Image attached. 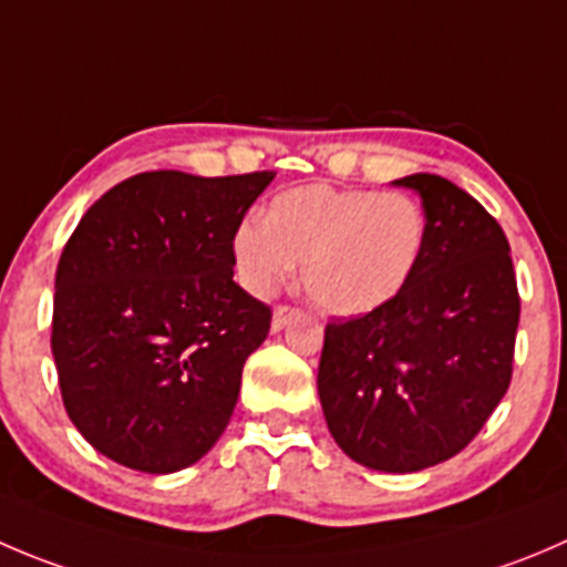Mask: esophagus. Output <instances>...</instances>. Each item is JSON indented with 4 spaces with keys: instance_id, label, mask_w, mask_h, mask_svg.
<instances>
[{
    "instance_id": "1",
    "label": "esophagus",
    "mask_w": 567,
    "mask_h": 567,
    "mask_svg": "<svg viewBox=\"0 0 567 567\" xmlns=\"http://www.w3.org/2000/svg\"><path fill=\"white\" fill-rule=\"evenodd\" d=\"M293 316H296V310H290V307L279 305L277 310H274V316H271V332H279V329H282L285 323H288Z\"/></svg>"
}]
</instances>
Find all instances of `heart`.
<instances>
[{
    "label": "heart",
    "mask_w": 567,
    "mask_h": 567,
    "mask_svg": "<svg viewBox=\"0 0 567 567\" xmlns=\"http://www.w3.org/2000/svg\"><path fill=\"white\" fill-rule=\"evenodd\" d=\"M426 246V213L406 194L301 185L282 190L266 218H246L233 238L244 288L271 296L301 262L318 310L357 318L390 305L410 285Z\"/></svg>",
    "instance_id": "heart-1"
}]
</instances>
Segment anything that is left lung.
<instances>
[{
    "mask_svg": "<svg viewBox=\"0 0 567 567\" xmlns=\"http://www.w3.org/2000/svg\"><path fill=\"white\" fill-rule=\"evenodd\" d=\"M421 196L426 246L390 305L329 323L318 399L346 457L415 474L463 452L513 377L520 299L496 218L449 179H393Z\"/></svg>",
    "mask_w": 567,
    "mask_h": 567,
    "instance_id": "1",
    "label": "left lung"
}]
</instances>
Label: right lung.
Instances as JSON below:
<instances>
[{
  "instance_id": "right-lung-1",
  "label": "right lung",
  "mask_w": 567,
  "mask_h": 567,
  "mask_svg": "<svg viewBox=\"0 0 567 567\" xmlns=\"http://www.w3.org/2000/svg\"><path fill=\"white\" fill-rule=\"evenodd\" d=\"M274 172H146L76 224L54 277L65 412L113 463L174 474L227 430L271 310L233 282V238Z\"/></svg>"
}]
</instances>
